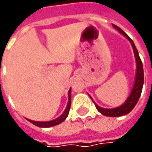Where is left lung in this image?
<instances>
[{
	"mask_svg": "<svg viewBox=\"0 0 152 152\" xmlns=\"http://www.w3.org/2000/svg\"><path fill=\"white\" fill-rule=\"evenodd\" d=\"M114 28H116L120 34H122L124 36H125L126 38L129 39V41L130 42L133 50H134V57H135V61H136V73H135V79H134V84L133 86L131 93L127 98L124 103L123 105H121L119 107L115 108H102L99 107L96 102H94V100L91 98L92 102H94V104L96 105V107L98 110L99 113H101L102 115L107 116V117H120V116H124L126 114L129 113L134 107H135V105L137 104L138 101L141 95V91H142V88H143L144 85V70H143V65H142V61L140 60V57L139 56L138 50L134 45V41L131 39L129 37V35L124 32L119 27L116 26L115 24H113Z\"/></svg>",
	"mask_w": 152,
	"mask_h": 152,
	"instance_id": "left-lung-1",
	"label": "left lung"
}]
</instances>
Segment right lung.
<instances>
[{
  "instance_id": "1",
  "label": "right lung",
  "mask_w": 152,
  "mask_h": 152,
  "mask_svg": "<svg viewBox=\"0 0 152 152\" xmlns=\"http://www.w3.org/2000/svg\"><path fill=\"white\" fill-rule=\"evenodd\" d=\"M70 107H71V89H69L68 91V102H67V107L64 110V112L62 113L60 117H58L57 118L51 121H47V122H38V121H33L30 119L28 120L31 124H34L35 126H38L39 128H49V127H52V126H56L57 124H60L62 123L64 120L67 118V115L69 113V110H70Z\"/></svg>"
}]
</instances>
